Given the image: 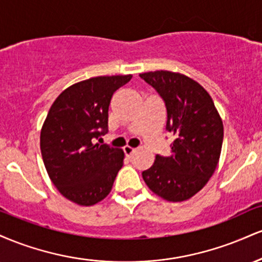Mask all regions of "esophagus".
Segmentation results:
<instances>
[{
  "instance_id": "34e87169",
  "label": "esophagus",
  "mask_w": 262,
  "mask_h": 262,
  "mask_svg": "<svg viewBox=\"0 0 262 262\" xmlns=\"http://www.w3.org/2000/svg\"><path fill=\"white\" fill-rule=\"evenodd\" d=\"M123 150H124V154L127 155V156H132L135 152V149H133L132 148V146H124V148H123Z\"/></svg>"
}]
</instances>
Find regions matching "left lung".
Listing matches in <instances>:
<instances>
[{
  "label": "left lung",
  "mask_w": 262,
  "mask_h": 262,
  "mask_svg": "<svg viewBox=\"0 0 262 262\" xmlns=\"http://www.w3.org/2000/svg\"><path fill=\"white\" fill-rule=\"evenodd\" d=\"M139 76L158 91L167 112L166 129L175 135L169 156H155L143 171L146 186L169 202L200 192L214 173L223 144V122L209 93L197 81L172 71Z\"/></svg>",
  "instance_id": "8db88e82"
}]
</instances>
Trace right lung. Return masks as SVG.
I'll list each match as a JSON object with an SVG mask.
<instances>
[{
  "mask_svg": "<svg viewBox=\"0 0 262 262\" xmlns=\"http://www.w3.org/2000/svg\"><path fill=\"white\" fill-rule=\"evenodd\" d=\"M132 75L97 76L64 90L54 101L40 132L48 175L65 198L93 206L108 196L123 166L122 149L93 144L107 132L113 93Z\"/></svg>",
  "mask_w": 262,
  "mask_h": 262,
  "instance_id": "obj_1",
  "label": "right lung"
}]
</instances>
